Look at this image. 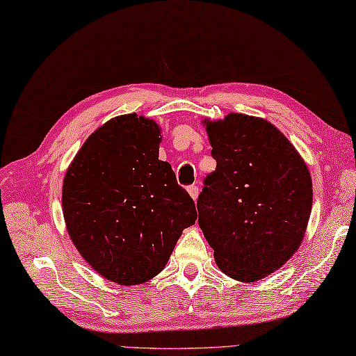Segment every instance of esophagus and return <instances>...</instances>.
I'll return each instance as SVG.
<instances>
[{
    "label": "esophagus",
    "instance_id": "34e87169",
    "mask_svg": "<svg viewBox=\"0 0 356 356\" xmlns=\"http://www.w3.org/2000/svg\"><path fill=\"white\" fill-rule=\"evenodd\" d=\"M187 192H189V195L193 198V201H197L198 193H200V189H198L197 184H192V186L187 187Z\"/></svg>",
    "mask_w": 356,
    "mask_h": 356
}]
</instances>
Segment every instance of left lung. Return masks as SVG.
Wrapping results in <instances>:
<instances>
[{
    "mask_svg": "<svg viewBox=\"0 0 356 356\" xmlns=\"http://www.w3.org/2000/svg\"><path fill=\"white\" fill-rule=\"evenodd\" d=\"M206 130L217 167L198 195V225L220 270L254 282L279 270L302 241L313 203L310 172L265 119L231 113L206 122Z\"/></svg>",
    "mask_w": 356,
    "mask_h": 356,
    "instance_id": "8db88e82",
    "label": "left lung"
}]
</instances>
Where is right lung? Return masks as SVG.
<instances>
[{"mask_svg":"<svg viewBox=\"0 0 356 356\" xmlns=\"http://www.w3.org/2000/svg\"><path fill=\"white\" fill-rule=\"evenodd\" d=\"M159 127L124 115L85 140L63 181V217L82 257L120 285L163 271L195 203L175 172L158 159Z\"/></svg>","mask_w":356,"mask_h":356,"instance_id":"add662e5","label":"right lung"}]
</instances>
